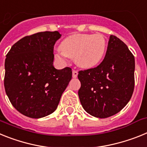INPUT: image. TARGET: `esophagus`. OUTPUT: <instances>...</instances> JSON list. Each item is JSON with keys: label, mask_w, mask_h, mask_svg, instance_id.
Returning a JSON list of instances; mask_svg holds the SVG:
<instances>
[{"label": "esophagus", "mask_w": 147, "mask_h": 147, "mask_svg": "<svg viewBox=\"0 0 147 147\" xmlns=\"http://www.w3.org/2000/svg\"><path fill=\"white\" fill-rule=\"evenodd\" d=\"M78 75V71H76V70H73V71H72V77H73L74 78H77Z\"/></svg>", "instance_id": "34e87169"}]
</instances>
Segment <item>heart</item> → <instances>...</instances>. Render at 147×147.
<instances>
[{"label":"heart","instance_id":"heart-1","mask_svg":"<svg viewBox=\"0 0 147 147\" xmlns=\"http://www.w3.org/2000/svg\"><path fill=\"white\" fill-rule=\"evenodd\" d=\"M56 58L66 61V56L75 58V63L81 68L91 69L101 62L105 56L107 42L100 34H76L67 37L61 42Z\"/></svg>","mask_w":147,"mask_h":147}]
</instances>
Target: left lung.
<instances>
[{"label": "left lung", "instance_id": "left-lung-1", "mask_svg": "<svg viewBox=\"0 0 147 147\" xmlns=\"http://www.w3.org/2000/svg\"><path fill=\"white\" fill-rule=\"evenodd\" d=\"M134 73L133 55L122 40L110 35L104 61L78 75L81 84L78 96L84 110L99 118L117 114L131 99Z\"/></svg>", "mask_w": 147, "mask_h": 147}]
</instances>
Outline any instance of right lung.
<instances>
[{"label":"right lung","instance_id":"right-lung-1","mask_svg":"<svg viewBox=\"0 0 147 147\" xmlns=\"http://www.w3.org/2000/svg\"><path fill=\"white\" fill-rule=\"evenodd\" d=\"M61 37L58 31L26 36L6 55L5 91L24 115L40 118L54 112L72 79V69L53 66L54 45Z\"/></svg>","mask_w":147,"mask_h":147}]
</instances>
